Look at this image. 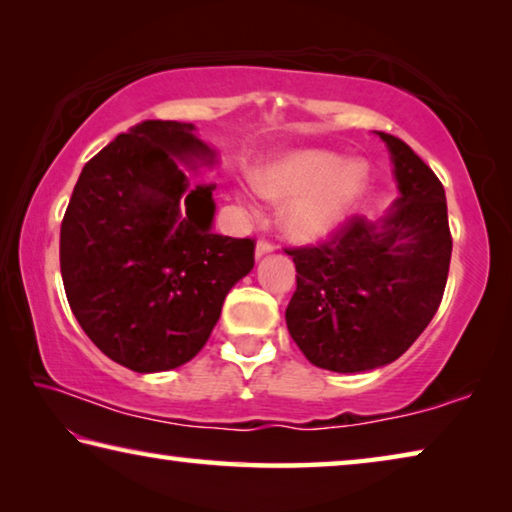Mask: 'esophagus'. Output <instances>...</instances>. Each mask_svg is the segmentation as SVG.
<instances>
[{
    "mask_svg": "<svg viewBox=\"0 0 512 512\" xmlns=\"http://www.w3.org/2000/svg\"><path fill=\"white\" fill-rule=\"evenodd\" d=\"M268 253H273V244L268 239H259L257 241V248H255V257L259 259V257L268 255Z\"/></svg>",
    "mask_w": 512,
    "mask_h": 512,
    "instance_id": "obj_1",
    "label": "esophagus"
}]
</instances>
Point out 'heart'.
<instances>
[{"mask_svg": "<svg viewBox=\"0 0 512 512\" xmlns=\"http://www.w3.org/2000/svg\"><path fill=\"white\" fill-rule=\"evenodd\" d=\"M253 185L268 201H289L282 228L291 239L320 241L339 228L368 185L363 162L323 149L289 151L253 171Z\"/></svg>", "mask_w": 512, "mask_h": 512, "instance_id": "b5f03b06", "label": "heart"}]
</instances>
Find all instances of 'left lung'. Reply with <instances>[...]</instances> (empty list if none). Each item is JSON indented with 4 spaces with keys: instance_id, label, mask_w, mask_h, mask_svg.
Wrapping results in <instances>:
<instances>
[{
    "instance_id": "obj_1",
    "label": "left lung",
    "mask_w": 512,
    "mask_h": 512,
    "mask_svg": "<svg viewBox=\"0 0 512 512\" xmlns=\"http://www.w3.org/2000/svg\"><path fill=\"white\" fill-rule=\"evenodd\" d=\"M377 135L400 189L384 219L352 216L332 241L287 248L298 273L289 334L314 366L332 372L402 357L438 311L452 259L443 183L400 137Z\"/></svg>"
}]
</instances>
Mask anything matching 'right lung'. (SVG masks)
<instances>
[{"instance_id": "add662e5", "label": "right lung", "mask_w": 512, "mask_h": 512, "mask_svg": "<svg viewBox=\"0 0 512 512\" xmlns=\"http://www.w3.org/2000/svg\"><path fill=\"white\" fill-rule=\"evenodd\" d=\"M216 151L194 124L149 119L85 164L63 225L60 273L83 332L135 372L183 366L201 352L223 300L255 266V241L214 235V185L187 169Z\"/></svg>"}]
</instances>
